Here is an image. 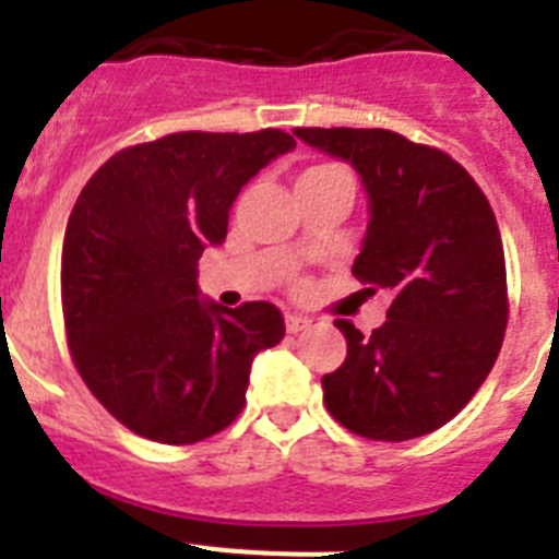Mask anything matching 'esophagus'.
Wrapping results in <instances>:
<instances>
[{
  "instance_id": "1",
  "label": "esophagus",
  "mask_w": 559,
  "mask_h": 559,
  "mask_svg": "<svg viewBox=\"0 0 559 559\" xmlns=\"http://www.w3.org/2000/svg\"><path fill=\"white\" fill-rule=\"evenodd\" d=\"M308 324H310V319H305V316H299V313L285 316V328H288V333H299V330H305Z\"/></svg>"
}]
</instances>
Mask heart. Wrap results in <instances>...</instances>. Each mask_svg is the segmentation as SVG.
I'll return each mask as SVG.
<instances>
[{
	"mask_svg": "<svg viewBox=\"0 0 559 559\" xmlns=\"http://www.w3.org/2000/svg\"><path fill=\"white\" fill-rule=\"evenodd\" d=\"M341 170V167H333V165H322V167H310V170H305L302 176H319V173H335Z\"/></svg>",
	"mask_w": 559,
	"mask_h": 559,
	"instance_id": "heart-1",
	"label": "heart"
}]
</instances>
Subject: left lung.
Returning <instances> with one entry per match:
<instances>
[{
    "mask_svg": "<svg viewBox=\"0 0 559 559\" xmlns=\"http://www.w3.org/2000/svg\"><path fill=\"white\" fill-rule=\"evenodd\" d=\"M294 133L360 176L369 218L353 274L392 294L372 335L335 322L347 358L322 378L324 406L367 439L437 431L478 392L507 330V265L490 201L448 153L394 131Z\"/></svg>",
    "mask_w": 559,
    "mask_h": 559,
    "instance_id": "8db88e82",
    "label": "left lung"
}]
</instances>
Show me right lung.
Returning <instances> with one entry per match:
<instances>
[{"label":"right lung","instance_id":"1","mask_svg":"<svg viewBox=\"0 0 559 559\" xmlns=\"http://www.w3.org/2000/svg\"><path fill=\"white\" fill-rule=\"evenodd\" d=\"M290 133H170L114 153L69 215L63 324L75 367L111 417L162 445L224 431L251 360L280 344L283 313L201 299L199 260L226 240L240 190Z\"/></svg>","mask_w":559,"mask_h":559}]
</instances>
